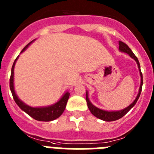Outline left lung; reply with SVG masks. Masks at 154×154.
I'll return each mask as SVG.
<instances>
[{
    "instance_id": "left-lung-1",
    "label": "left lung",
    "mask_w": 154,
    "mask_h": 154,
    "mask_svg": "<svg viewBox=\"0 0 154 154\" xmlns=\"http://www.w3.org/2000/svg\"><path fill=\"white\" fill-rule=\"evenodd\" d=\"M119 51L120 52H124V53L128 54V55L131 57V58H133L136 62H137V64L138 66V69H139L140 71V85L139 91H138L137 96L136 97V99L133 101V103H131L128 106L125 107L123 110H113V111H108V110H102V109H100V108L97 107L96 106H94L89 100V97H88V91H87L86 92V101H87V106L89 108L90 111L91 112L94 116H95L97 118L100 119L102 120H104V121H114V120H119L120 118L123 117L124 115L127 113H128L129 110H131L133 106H134V105L136 104L137 101L138 100L140 97V95L141 94V91H142V86H143V74L141 73L140 70V65L139 60H138L137 57L135 56L133 51H131V49L127 46L125 43L122 42V41H119Z\"/></svg>"
}]
</instances>
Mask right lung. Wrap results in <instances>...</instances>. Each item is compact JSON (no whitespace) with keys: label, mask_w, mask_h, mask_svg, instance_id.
<instances>
[{"label":"right lung","mask_w":154,"mask_h":154,"mask_svg":"<svg viewBox=\"0 0 154 154\" xmlns=\"http://www.w3.org/2000/svg\"><path fill=\"white\" fill-rule=\"evenodd\" d=\"M35 40L32 41L31 42L29 43L27 45H26V47L23 48L21 51L20 54L23 53V51H25L30 44H31V43L33 41H34ZM19 55L17 56V57L15 59L14 62L13 63V66H12L11 68V78H10V89L12 93V95H13L14 100L15 103L17 104V106L21 109L23 111L25 112L26 113L30 116L32 118L35 119L37 120H39V121H51V120H54L55 119L58 118L60 117V115L63 113L65 110V107H66V105H67V100L69 99V97H70V93L68 91L65 92L63 94V96L61 97L59 100L57 102H56L55 103L52 105H50V106H39V107H33V106H30L29 105L26 104L25 103H23V101L20 99H19V97H17V95L16 94L14 90V66L15 63H16L17 60L18 59Z\"/></svg>","instance_id":"right-lung-1"}]
</instances>
